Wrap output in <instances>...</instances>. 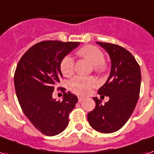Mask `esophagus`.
<instances>
[{"label":"esophagus","instance_id":"34e87169","mask_svg":"<svg viewBox=\"0 0 154 154\" xmlns=\"http://www.w3.org/2000/svg\"><path fill=\"white\" fill-rule=\"evenodd\" d=\"M84 100V98H82V97H78V102H82V101Z\"/></svg>","mask_w":154,"mask_h":154}]
</instances>
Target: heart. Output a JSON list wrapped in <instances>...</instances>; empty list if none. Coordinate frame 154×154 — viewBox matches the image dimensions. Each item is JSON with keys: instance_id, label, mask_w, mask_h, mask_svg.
<instances>
[{"instance_id": "obj_1", "label": "heart", "mask_w": 154, "mask_h": 154, "mask_svg": "<svg viewBox=\"0 0 154 154\" xmlns=\"http://www.w3.org/2000/svg\"><path fill=\"white\" fill-rule=\"evenodd\" d=\"M77 55L90 62L93 64V69L99 74H103L108 70V64L104 60L103 51L95 46H84L77 50ZM60 69L64 77L72 76L74 71V60L72 56H66L62 59L60 64ZM97 84L98 82L94 77L77 76L69 82V88L76 94L85 95Z\"/></svg>"}]
</instances>
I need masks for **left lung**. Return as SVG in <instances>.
Here are the masks:
<instances>
[{
  "instance_id": "1",
  "label": "left lung",
  "mask_w": 154,
  "mask_h": 154,
  "mask_svg": "<svg viewBox=\"0 0 154 154\" xmlns=\"http://www.w3.org/2000/svg\"><path fill=\"white\" fill-rule=\"evenodd\" d=\"M110 55L111 70L108 79L99 88L98 94L108 96L104 105L97 97L95 107L87 115L90 126L98 132L111 133L126 124L139 98L141 74L134 56L121 46L97 42ZM103 96V95H102Z\"/></svg>"
}]
</instances>
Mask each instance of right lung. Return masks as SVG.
I'll return each instance as SVG.
<instances>
[{"label":"right lung","mask_w":154,"mask_h":154,"mask_svg":"<svg viewBox=\"0 0 154 154\" xmlns=\"http://www.w3.org/2000/svg\"><path fill=\"white\" fill-rule=\"evenodd\" d=\"M79 43L39 42L26 51L15 70V91L21 108L35 128L46 136H56L66 128L69 114L78 100L64 88L62 101L53 99L52 92L62 77L61 60Z\"/></svg>","instance_id":"add662e5"}]
</instances>
